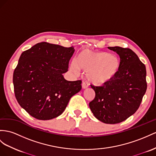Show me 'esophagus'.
<instances>
[{"instance_id": "esophagus-1", "label": "esophagus", "mask_w": 156, "mask_h": 156, "mask_svg": "<svg viewBox=\"0 0 156 156\" xmlns=\"http://www.w3.org/2000/svg\"><path fill=\"white\" fill-rule=\"evenodd\" d=\"M87 87H88V84H87V83H86V82H83L82 83V88L83 90H84V89H87Z\"/></svg>"}]
</instances>
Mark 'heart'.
I'll return each mask as SVG.
<instances>
[{
	"label": "heart",
	"instance_id": "b5f03b06",
	"mask_svg": "<svg viewBox=\"0 0 156 156\" xmlns=\"http://www.w3.org/2000/svg\"><path fill=\"white\" fill-rule=\"evenodd\" d=\"M121 66L117 56L106 52H93L83 50L73 60L70 70L78 74L79 70L86 73V78L94 85L101 86L110 82L116 75Z\"/></svg>",
	"mask_w": 156,
	"mask_h": 156
}]
</instances>
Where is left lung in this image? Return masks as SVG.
Listing matches in <instances>:
<instances>
[{"label": "left lung", "mask_w": 156, "mask_h": 156, "mask_svg": "<svg viewBox=\"0 0 156 156\" xmlns=\"http://www.w3.org/2000/svg\"><path fill=\"white\" fill-rule=\"evenodd\" d=\"M119 55L121 66L113 80L102 86L91 85L95 93L90 108L99 121L117 124L137 111L144 95L147 83L146 66L129 48L109 47Z\"/></svg>", "instance_id": "1"}]
</instances>
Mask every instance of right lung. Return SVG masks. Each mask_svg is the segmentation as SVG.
<instances>
[{"label":"right lung","instance_id":"1","mask_svg":"<svg viewBox=\"0 0 156 156\" xmlns=\"http://www.w3.org/2000/svg\"><path fill=\"white\" fill-rule=\"evenodd\" d=\"M73 47L41 42L23 51L13 74L15 96L31 116L50 120L61 115L70 99L82 89V81H68Z\"/></svg>","mask_w":156,"mask_h":156}]
</instances>
